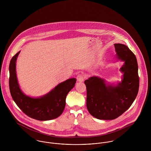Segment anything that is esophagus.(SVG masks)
Instances as JSON below:
<instances>
[{
	"label": "esophagus",
	"instance_id": "obj_1",
	"mask_svg": "<svg viewBox=\"0 0 151 151\" xmlns=\"http://www.w3.org/2000/svg\"><path fill=\"white\" fill-rule=\"evenodd\" d=\"M84 76L82 75V74H78L77 77V80L78 82H80V83H82L84 81Z\"/></svg>",
	"mask_w": 151,
	"mask_h": 151
}]
</instances>
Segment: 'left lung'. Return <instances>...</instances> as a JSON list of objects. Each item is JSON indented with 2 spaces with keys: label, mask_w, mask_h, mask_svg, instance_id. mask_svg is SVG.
I'll use <instances>...</instances> for the list:
<instances>
[{
  "label": "left lung",
  "mask_w": 151,
  "mask_h": 151,
  "mask_svg": "<svg viewBox=\"0 0 151 151\" xmlns=\"http://www.w3.org/2000/svg\"><path fill=\"white\" fill-rule=\"evenodd\" d=\"M117 60L124 62L120 71L122 82L106 83L93 76L84 81L86 87V108L89 113L99 120H113L131 106L139 89L138 63L135 55L125 45L114 43Z\"/></svg>",
  "instance_id": "1"
}]
</instances>
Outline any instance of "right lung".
I'll return each instance as SVG.
<instances>
[{
    "label": "right lung",
    "instance_id": "1",
    "mask_svg": "<svg viewBox=\"0 0 151 151\" xmlns=\"http://www.w3.org/2000/svg\"><path fill=\"white\" fill-rule=\"evenodd\" d=\"M19 51L11 59L9 65V88L14 101L22 111L31 118L46 121L60 116L65 106L68 93L75 86L76 79L72 78L59 84L47 93L33 98L23 93L16 74V61Z\"/></svg>",
    "mask_w": 151,
    "mask_h": 151
}]
</instances>
